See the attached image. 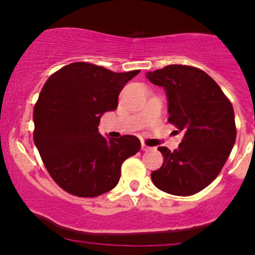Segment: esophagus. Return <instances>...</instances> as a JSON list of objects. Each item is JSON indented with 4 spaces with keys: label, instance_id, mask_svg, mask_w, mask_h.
Instances as JSON below:
<instances>
[{
    "label": "esophagus",
    "instance_id": "34e87169",
    "mask_svg": "<svg viewBox=\"0 0 255 255\" xmlns=\"http://www.w3.org/2000/svg\"><path fill=\"white\" fill-rule=\"evenodd\" d=\"M141 150L142 151H150V150H152V148L150 147V146H147V145H145V144H141Z\"/></svg>",
    "mask_w": 255,
    "mask_h": 255
}]
</instances>
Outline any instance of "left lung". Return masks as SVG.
Segmentation results:
<instances>
[{
    "mask_svg": "<svg viewBox=\"0 0 255 255\" xmlns=\"http://www.w3.org/2000/svg\"><path fill=\"white\" fill-rule=\"evenodd\" d=\"M146 78L162 86L168 121L184 133L176 150H158L164 163L151 174L154 186L172 195H193L218 176L236 140L233 105L211 77L191 66L170 64Z\"/></svg>",
    "mask_w": 255,
    "mask_h": 255,
    "instance_id": "left-lung-1",
    "label": "left lung"
}]
</instances>
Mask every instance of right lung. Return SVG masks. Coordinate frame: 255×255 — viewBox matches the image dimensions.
I'll use <instances>...</instances> for the list:
<instances>
[{
	"label": "right lung",
	"instance_id": "add662e5",
	"mask_svg": "<svg viewBox=\"0 0 255 255\" xmlns=\"http://www.w3.org/2000/svg\"><path fill=\"white\" fill-rule=\"evenodd\" d=\"M140 71L115 73L86 62L63 67L46 80L33 111V140L52 180L73 195L93 198L115 188L121 165L139 152L134 135L107 139L102 115Z\"/></svg>",
	"mask_w": 255,
	"mask_h": 255
}]
</instances>
